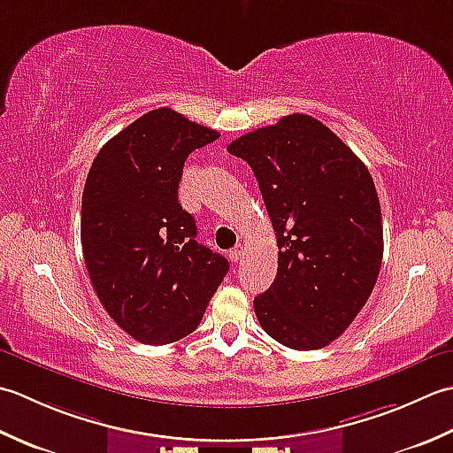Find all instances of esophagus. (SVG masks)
Returning a JSON list of instances; mask_svg holds the SVG:
<instances>
[{"label":"esophagus","mask_w":453,"mask_h":453,"mask_svg":"<svg viewBox=\"0 0 453 453\" xmlns=\"http://www.w3.org/2000/svg\"><path fill=\"white\" fill-rule=\"evenodd\" d=\"M242 252H244V248H242V246H240V244H238V246H234V248H233V250H230V252H228V257H230V262H234V264H236V262L240 260V257H242Z\"/></svg>","instance_id":"esophagus-1"}]
</instances>
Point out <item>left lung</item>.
Returning <instances> with one entry per match:
<instances>
[{
  "label": "left lung",
  "mask_w": 453,
  "mask_h": 453,
  "mask_svg": "<svg viewBox=\"0 0 453 453\" xmlns=\"http://www.w3.org/2000/svg\"><path fill=\"white\" fill-rule=\"evenodd\" d=\"M250 164L278 238V275L254 299L262 328L293 349L352 325L383 260L381 207L365 164L315 117L293 113L228 144Z\"/></svg>",
  "instance_id": "1"
}]
</instances>
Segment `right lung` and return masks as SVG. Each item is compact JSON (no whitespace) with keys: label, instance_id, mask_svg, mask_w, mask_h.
<instances>
[{"label":"right lung","instance_id":"right-lung-1","mask_svg":"<svg viewBox=\"0 0 453 453\" xmlns=\"http://www.w3.org/2000/svg\"><path fill=\"white\" fill-rule=\"evenodd\" d=\"M213 128L170 107L138 117L101 149L81 196V250L109 317L138 342L162 346L197 328L228 260L199 244L178 188L188 156Z\"/></svg>","mask_w":453,"mask_h":453}]
</instances>
